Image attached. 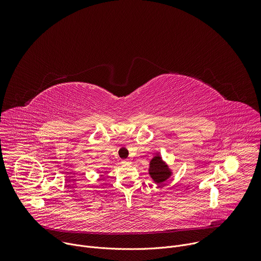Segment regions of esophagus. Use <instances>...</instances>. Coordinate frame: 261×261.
Returning a JSON list of instances; mask_svg holds the SVG:
<instances>
[{
	"instance_id": "1",
	"label": "esophagus",
	"mask_w": 261,
	"mask_h": 261,
	"mask_svg": "<svg viewBox=\"0 0 261 261\" xmlns=\"http://www.w3.org/2000/svg\"><path fill=\"white\" fill-rule=\"evenodd\" d=\"M130 163H131V162H130L129 160H123V161H122V164H123V165H129Z\"/></svg>"
}]
</instances>
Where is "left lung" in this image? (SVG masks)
I'll return each instance as SVG.
<instances>
[{"label": "left lung", "mask_w": 261, "mask_h": 261, "mask_svg": "<svg viewBox=\"0 0 261 261\" xmlns=\"http://www.w3.org/2000/svg\"><path fill=\"white\" fill-rule=\"evenodd\" d=\"M148 173L155 184L161 185L172 175V169L162 159L160 154H156L150 161Z\"/></svg>", "instance_id": "1"}]
</instances>
